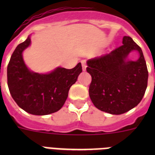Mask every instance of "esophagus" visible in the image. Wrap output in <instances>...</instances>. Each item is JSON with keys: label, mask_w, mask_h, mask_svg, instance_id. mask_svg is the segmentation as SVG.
<instances>
[{"label": "esophagus", "mask_w": 155, "mask_h": 155, "mask_svg": "<svg viewBox=\"0 0 155 155\" xmlns=\"http://www.w3.org/2000/svg\"><path fill=\"white\" fill-rule=\"evenodd\" d=\"M81 64H82V71H85L86 68H87V64H86V61H81Z\"/></svg>", "instance_id": "1"}]
</instances>
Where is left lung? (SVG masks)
<instances>
[{
  "instance_id": "obj_1",
  "label": "left lung",
  "mask_w": 155,
  "mask_h": 155,
  "mask_svg": "<svg viewBox=\"0 0 155 155\" xmlns=\"http://www.w3.org/2000/svg\"><path fill=\"white\" fill-rule=\"evenodd\" d=\"M137 51L139 57L130 61L128 56ZM91 76L89 96L99 110L113 115L128 112L140 102L147 86L148 71L141 49L130 36L109 54L87 61Z\"/></svg>"
}]
</instances>
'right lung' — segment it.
I'll list each match as a JSON object with an SVG mask.
<instances>
[{
    "label": "right lung",
    "mask_w": 155,
    "mask_h": 155,
    "mask_svg": "<svg viewBox=\"0 0 155 155\" xmlns=\"http://www.w3.org/2000/svg\"><path fill=\"white\" fill-rule=\"evenodd\" d=\"M31 45L28 35L12 53L7 70L8 85L12 97L28 113L44 116L63 107L70 87L81 73V64L72 69L58 68L46 74L30 71L23 60V51Z\"/></svg>",
    "instance_id": "obj_1"
}]
</instances>
